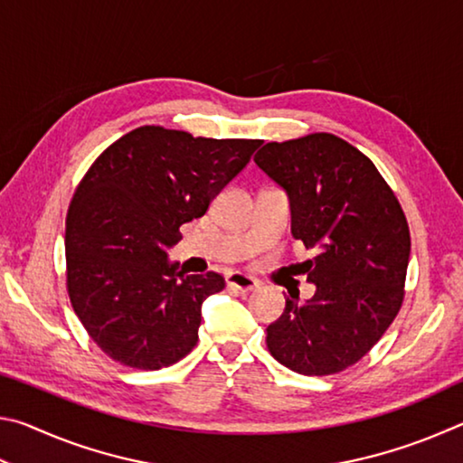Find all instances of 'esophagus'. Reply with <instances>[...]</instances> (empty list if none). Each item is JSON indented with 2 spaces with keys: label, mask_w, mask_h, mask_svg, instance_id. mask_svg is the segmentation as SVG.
<instances>
[{
  "label": "esophagus",
  "mask_w": 463,
  "mask_h": 463,
  "mask_svg": "<svg viewBox=\"0 0 463 463\" xmlns=\"http://www.w3.org/2000/svg\"><path fill=\"white\" fill-rule=\"evenodd\" d=\"M226 286L232 288V289H239V292H253V289L260 288V281L255 278L247 276V273H241V271H232L226 276Z\"/></svg>",
  "instance_id": "34e87169"
}]
</instances>
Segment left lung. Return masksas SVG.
Masks as SVG:
<instances>
[{"mask_svg": "<svg viewBox=\"0 0 463 463\" xmlns=\"http://www.w3.org/2000/svg\"><path fill=\"white\" fill-rule=\"evenodd\" d=\"M255 163L289 195L292 234L318 247L304 263L315 296L268 326V349L304 375L357 364L404 300L411 231L402 206L367 156L331 132L263 145Z\"/></svg>", "mask_w": 463, "mask_h": 463, "instance_id": "1", "label": "left lung"}]
</instances>
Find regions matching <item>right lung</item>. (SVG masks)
Here are the masks:
<instances>
[{
    "label": "right lung",
    "mask_w": 463,
    "mask_h": 463,
    "mask_svg": "<svg viewBox=\"0 0 463 463\" xmlns=\"http://www.w3.org/2000/svg\"><path fill=\"white\" fill-rule=\"evenodd\" d=\"M263 140L138 127L109 145L77 185L65 226L67 294L91 341L135 370H161L198 343L214 271L185 276L165 250Z\"/></svg>",
    "instance_id": "right-lung-1"
}]
</instances>
